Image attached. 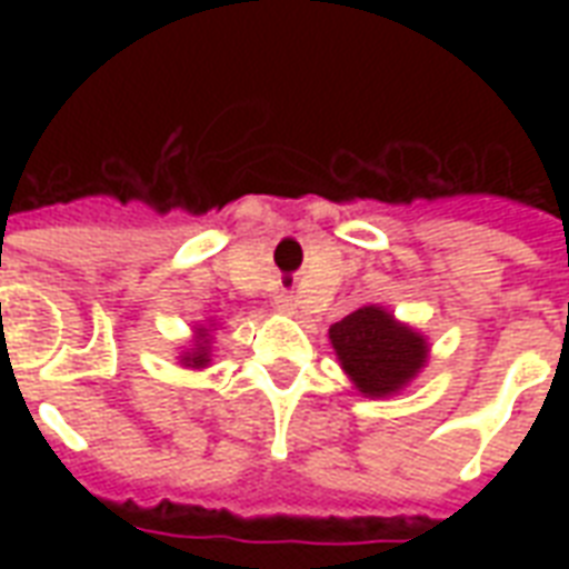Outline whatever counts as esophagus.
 Instances as JSON below:
<instances>
[{
  "instance_id": "34e87169",
  "label": "esophagus",
  "mask_w": 569,
  "mask_h": 569,
  "mask_svg": "<svg viewBox=\"0 0 569 569\" xmlns=\"http://www.w3.org/2000/svg\"><path fill=\"white\" fill-rule=\"evenodd\" d=\"M274 303L280 312H295V295L292 292H277Z\"/></svg>"
}]
</instances>
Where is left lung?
I'll return each instance as SVG.
<instances>
[{
  "label": "left lung",
  "instance_id": "1",
  "mask_svg": "<svg viewBox=\"0 0 569 569\" xmlns=\"http://www.w3.org/2000/svg\"><path fill=\"white\" fill-rule=\"evenodd\" d=\"M342 369L366 396H389L413 378L428 346L419 333L398 325L380 307H363L330 328Z\"/></svg>",
  "mask_w": 569,
  "mask_h": 569
}]
</instances>
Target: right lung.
Wrapping results in <instances>:
<instances>
[{"label": "right lung", "mask_w": 569, "mask_h": 569, "mask_svg": "<svg viewBox=\"0 0 569 569\" xmlns=\"http://www.w3.org/2000/svg\"><path fill=\"white\" fill-rule=\"evenodd\" d=\"M206 348H197L194 355H189L186 357V363H191V366H206V355H203Z\"/></svg>", "instance_id": "add662e5"}]
</instances>
